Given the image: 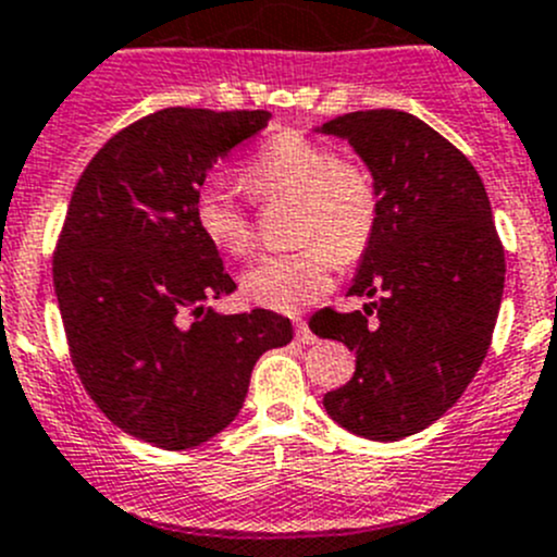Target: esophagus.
I'll use <instances>...</instances> for the list:
<instances>
[{"label": "esophagus", "mask_w": 557, "mask_h": 557, "mask_svg": "<svg viewBox=\"0 0 557 557\" xmlns=\"http://www.w3.org/2000/svg\"><path fill=\"white\" fill-rule=\"evenodd\" d=\"M295 336L304 344H317V336L311 333V327L306 325V320H295Z\"/></svg>", "instance_id": "obj_1"}]
</instances>
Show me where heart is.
Listing matches in <instances>:
<instances>
[{"label": "heart", "instance_id": "b5f03b06", "mask_svg": "<svg viewBox=\"0 0 557 557\" xmlns=\"http://www.w3.org/2000/svg\"><path fill=\"white\" fill-rule=\"evenodd\" d=\"M246 185L257 199H298L295 240L306 246L268 253L248 264L243 293L275 311L309 306L331 287L333 268L361 259L380 219V194L372 174L338 163L331 147L295 131L273 136L246 166ZM194 221L215 248L246 253L253 240L251 213L224 185H202L194 196Z\"/></svg>", "mask_w": 557, "mask_h": 557}]
</instances>
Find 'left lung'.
Instances as JSON below:
<instances>
[{"label": "left lung", "mask_w": 557, "mask_h": 557, "mask_svg": "<svg viewBox=\"0 0 557 557\" xmlns=\"http://www.w3.org/2000/svg\"><path fill=\"white\" fill-rule=\"evenodd\" d=\"M317 131L347 139L380 194L377 230L349 287L369 304L309 322L355 352L352 380L322 405L347 432L401 441L451 410L484 363L506 253L479 172L423 120L369 109Z\"/></svg>", "instance_id": "left-lung-1"}]
</instances>
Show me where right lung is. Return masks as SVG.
Returning a JSON list of instances; mask_svg holds the SVG:
<instances>
[{"label":"right lung","instance_id":"1","mask_svg":"<svg viewBox=\"0 0 557 557\" xmlns=\"http://www.w3.org/2000/svg\"><path fill=\"white\" fill-rule=\"evenodd\" d=\"M270 111L161 109L111 136L71 196L54 289L73 367L114 426L183 451L230 426L259 355L293 342L268 309L219 314L235 293L194 221L205 177Z\"/></svg>","mask_w":557,"mask_h":557}]
</instances>
